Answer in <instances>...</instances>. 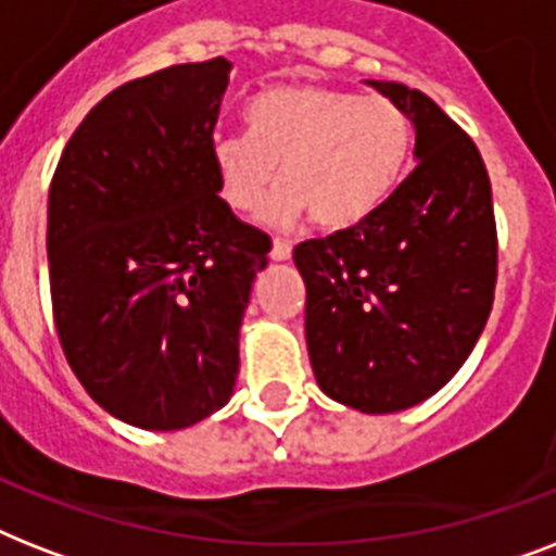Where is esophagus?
<instances>
[{
  "instance_id": "34e87169",
  "label": "esophagus",
  "mask_w": 556,
  "mask_h": 556,
  "mask_svg": "<svg viewBox=\"0 0 556 556\" xmlns=\"http://www.w3.org/2000/svg\"><path fill=\"white\" fill-rule=\"evenodd\" d=\"M270 260L274 262L291 260V244H288L286 239H274V244H270Z\"/></svg>"
}]
</instances>
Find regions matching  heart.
<instances>
[{
    "label": "heart",
    "instance_id": "obj_1",
    "mask_svg": "<svg viewBox=\"0 0 556 556\" xmlns=\"http://www.w3.org/2000/svg\"><path fill=\"white\" fill-rule=\"evenodd\" d=\"M251 135H216L210 155L218 190L236 210L265 204V222L291 227L303 213L326 230L375 216L404 178L413 126L380 94L357 98L329 86H277L248 106Z\"/></svg>",
    "mask_w": 556,
    "mask_h": 556
}]
</instances>
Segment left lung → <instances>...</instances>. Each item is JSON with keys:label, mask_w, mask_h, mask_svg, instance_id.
I'll return each mask as SVG.
<instances>
[{"label": "left lung", "mask_w": 556, "mask_h": 556, "mask_svg": "<svg viewBox=\"0 0 556 556\" xmlns=\"http://www.w3.org/2000/svg\"><path fill=\"white\" fill-rule=\"evenodd\" d=\"M415 126V167L366 222L296 244L305 343L329 397L397 413L447 383L493 308L496 218L476 143L424 91L366 80Z\"/></svg>", "instance_id": "8db88e82"}]
</instances>
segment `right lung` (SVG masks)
<instances>
[{
    "label": "right lung",
    "instance_id": "1",
    "mask_svg": "<svg viewBox=\"0 0 556 556\" xmlns=\"http://www.w3.org/2000/svg\"><path fill=\"white\" fill-rule=\"evenodd\" d=\"M225 56L100 100L48 190L51 308L65 361L106 413L185 430L230 401L239 326L270 239L218 195Z\"/></svg>",
    "mask_w": 556,
    "mask_h": 556
}]
</instances>
